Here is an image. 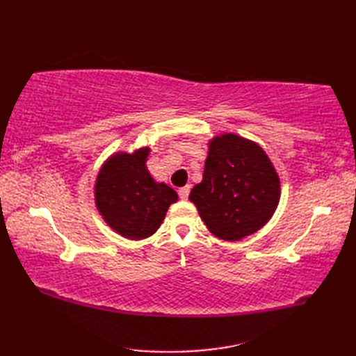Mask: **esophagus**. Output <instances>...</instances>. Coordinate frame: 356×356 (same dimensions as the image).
I'll return each instance as SVG.
<instances>
[{"label": "esophagus", "instance_id": "34e87169", "mask_svg": "<svg viewBox=\"0 0 356 356\" xmlns=\"http://www.w3.org/2000/svg\"><path fill=\"white\" fill-rule=\"evenodd\" d=\"M190 190H191V186H190V185H186V186H184V188H180V190H179V197L182 199V200H186V199H188V195H190Z\"/></svg>", "mask_w": 356, "mask_h": 356}]
</instances>
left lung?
Masks as SVG:
<instances>
[{
	"label": "left lung",
	"mask_w": 356,
	"mask_h": 356,
	"mask_svg": "<svg viewBox=\"0 0 356 356\" xmlns=\"http://www.w3.org/2000/svg\"><path fill=\"white\" fill-rule=\"evenodd\" d=\"M280 194L278 174L259 143L225 133L209 140L203 179L190 200L216 237L237 241L270 220Z\"/></svg>",
	"instance_id": "left-lung-1"
}]
</instances>
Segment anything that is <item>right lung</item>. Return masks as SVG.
Instances as JSON below:
<instances>
[{
    "label": "right lung",
    "mask_w": 356,
    "mask_h": 356,
    "mask_svg": "<svg viewBox=\"0 0 356 356\" xmlns=\"http://www.w3.org/2000/svg\"><path fill=\"white\" fill-rule=\"evenodd\" d=\"M148 154V147L115 153L101 166L95 184V203L105 223L130 240L153 236L179 199L172 188L151 177Z\"/></svg>",
    "instance_id": "1"
}]
</instances>
